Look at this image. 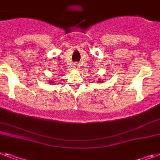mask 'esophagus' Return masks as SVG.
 Returning a JSON list of instances; mask_svg holds the SVG:
<instances>
[{
	"label": "esophagus",
	"instance_id": "34e87169",
	"mask_svg": "<svg viewBox=\"0 0 160 160\" xmlns=\"http://www.w3.org/2000/svg\"><path fill=\"white\" fill-rule=\"evenodd\" d=\"M73 68H74L75 69H78V68H79V64H78V63H75V64H73Z\"/></svg>",
	"mask_w": 160,
	"mask_h": 160
}]
</instances>
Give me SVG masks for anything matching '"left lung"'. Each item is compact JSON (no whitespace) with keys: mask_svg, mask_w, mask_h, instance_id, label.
<instances>
[{"mask_svg":"<svg viewBox=\"0 0 160 160\" xmlns=\"http://www.w3.org/2000/svg\"><path fill=\"white\" fill-rule=\"evenodd\" d=\"M100 82H101V81H100Z\"/></svg>","mask_w":160,"mask_h":160,"instance_id":"8db88e82","label":"left lung"}]
</instances>
